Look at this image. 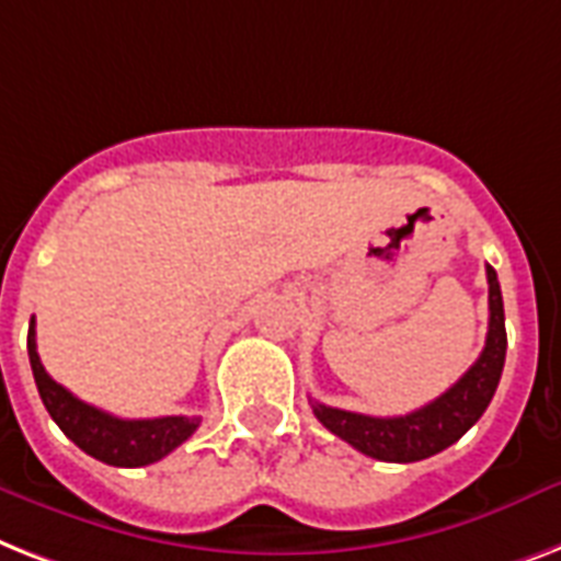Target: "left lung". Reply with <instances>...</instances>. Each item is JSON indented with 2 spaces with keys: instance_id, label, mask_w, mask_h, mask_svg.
Instances as JSON below:
<instances>
[{
  "instance_id": "obj_1",
  "label": "left lung",
  "mask_w": 561,
  "mask_h": 561,
  "mask_svg": "<svg viewBox=\"0 0 561 561\" xmlns=\"http://www.w3.org/2000/svg\"><path fill=\"white\" fill-rule=\"evenodd\" d=\"M486 285H490V325H486L484 352L453 389H446L426 407L398 417H371V414L313 403L317 421L328 432H334L336 438H343L345 444H352L354 449L377 461H423L453 446L484 414L502 380L507 331H504L502 288L490 265H486Z\"/></svg>"
}]
</instances>
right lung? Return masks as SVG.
Instances as JSON below:
<instances>
[{"label": "right lung", "instance_id": "obj_1", "mask_svg": "<svg viewBox=\"0 0 561 561\" xmlns=\"http://www.w3.org/2000/svg\"><path fill=\"white\" fill-rule=\"evenodd\" d=\"M28 357L39 398H43L54 423L85 455L103 463H112V467H147V463L161 461L163 455H170L175 446L184 444L198 430V423H202V417H184V414L147 417V421H123V417H115V414L89 407L80 398H75L39 363L34 317H31L28 325Z\"/></svg>", "mask_w": 561, "mask_h": 561}]
</instances>
